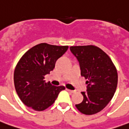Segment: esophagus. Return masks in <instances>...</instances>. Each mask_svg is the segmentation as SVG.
I'll list each match as a JSON object with an SVG mask.
<instances>
[{
    "mask_svg": "<svg viewBox=\"0 0 129 129\" xmlns=\"http://www.w3.org/2000/svg\"><path fill=\"white\" fill-rule=\"evenodd\" d=\"M66 90H67V91H68L70 93H72H72H74V92H75V91H74V90H69V89H66Z\"/></svg>",
    "mask_w": 129,
    "mask_h": 129,
    "instance_id": "1",
    "label": "esophagus"
}]
</instances>
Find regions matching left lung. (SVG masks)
Masks as SVG:
<instances>
[{
    "instance_id": "left-lung-1",
    "label": "left lung",
    "mask_w": 129,
    "mask_h": 129,
    "mask_svg": "<svg viewBox=\"0 0 129 129\" xmlns=\"http://www.w3.org/2000/svg\"><path fill=\"white\" fill-rule=\"evenodd\" d=\"M78 59L81 76L86 81V92H81L84 100L76 104L82 114L91 115L104 108L114 96L118 83V74L108 55L94 45L70 47Z\"/></svg>"
}]
</instances>
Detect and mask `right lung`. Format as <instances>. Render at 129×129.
I'll return each instance as SVG.
<instances>
[{
  "mask_svg": "<svg viewBox=\"0 0 129 129\" xmlns=\"http://www.w3.org/2000/svg\"><path fill=\"white\" fill-rule=\"evenodd\" d=\"M68 49V46L43 43L33 47L22 56L15 70L14 84L23 104L42 111L54 103L65 87L53 86L43 79L54 69L56 61Z\"/></svg>",
  "mask_w": 129,
  "mask_h": 129,
  "instance_id": "right-lung-1",
  "label": "right lung"
}]
</instances>
